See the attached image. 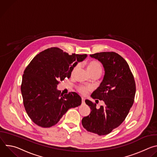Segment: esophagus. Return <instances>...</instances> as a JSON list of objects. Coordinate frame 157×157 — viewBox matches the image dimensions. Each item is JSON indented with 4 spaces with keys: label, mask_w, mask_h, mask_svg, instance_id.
<instances>
[{
    "label": "esophagus",
    "mask_w": 157,
    "mask_h": 157,
    "mask_svg": "<svg viewBox=\"0 0 157 157\" xmlns=\"http://www.w3.org/2000/svg\"><path fill=\"white\" fill-rule=\"evenodd\" d=\"M81 99H82V104H84V101H85L84 98H82Z\"/></svg>",
    "instance_id": "obj_1"
}]
</instances>
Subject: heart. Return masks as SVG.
<instances>
[{
    "mask_svg": "<svg viewBox=\"0 0 157 157\" xmlns=\"http://www.w3.org/2000/svg\"><path fill=\"white\" fill-rule=\"evenodd\" d=\"M79 67V64L73 67L71 73L74 74ZM87 70L91 75L96 73H101L102 71V65L98 61H91L89 63L87 66ZM78 91L82 95H86L89 92L93 90V87L91 86L79 85L77 87Z\"/></svg>",
    "mask_w": 157,
    "mask_h": 157,
    "instance_id": "b5f03b06",
    "label": "heart"
}]
</instances>
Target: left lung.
<instances>
[{"label":"left lung","mask_w":157,"mask_h":157,"mask_svg":"<svg viewBox=\"0 0 157 157\" xmlns=\"http://www.w3.org/2000/svg\"><path fill=\"white\" fill-rule=\"evenodd\" d=\"M90 56L100 61L105 69L103 81L91 97L104 101L105 106L97 109L96 103L86 99L91 111L83 117L82 125L88 132L104 136L125 119L134 102L136 85L128 63L119 54L101 52Z\"/></svg>","instance_id":"1"}]
</instances>
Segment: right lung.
Wrapping results in <instances>:
<instances>
[{
  "mask_svg": "<svg viewBox=\"0 0 157 157\" xmlns=\"http://www.w3.org/2000/svg\"><path fill=\"white\" fill-rule=\"evenodd\" d=\"M86 56L50 48L36 55L26 67L21 93L25 109L35 124L50 127L69 109L81 105V98L76 93L63 94L56 87L61 81L70 78L73 67Z\"/></svg>",
  "mask_w": 157,
  "mask_h": 157,
  "instance_id": "obj_1",
  "label": "right lung"
}]
</instances>
